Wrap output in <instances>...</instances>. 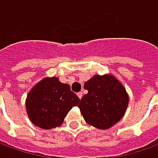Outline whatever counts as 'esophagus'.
Listing matches in <instances>:
<instances>
[{"label":"esophagus","mask_w":158,"mask_h":158,"mask_svg":"<svg viewBox=\"0 0 158 158\" xmlns=\"http://www.w3.org/2000/svg\"><path fill=\"white\" fill-rule=\"evenodd\" d=\"M77 96H79V99H81V98H82V96H83L82 92H79V93H78V94H77Z\"/></svg>","instance_id":"esophagus-1"}]
</instances>
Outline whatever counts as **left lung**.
Wrapping results in <instances>:
<instances>
[{"label":"left lung","instance_id":"8db88e82","mask_svg":"<svg viewBox=\"0 0 158 158\" xmlns=\"http://www.w3.org/2000/svg\"><path fill=\"white\" fill-rule=\"evenodd\" d=\"M84 87L88 93L82 97L79 107L88 124L107 129L123 117L129 96L115 77L95 75Z\"/></svg>","mask_w":158,"mask_h":158}]
</instances>
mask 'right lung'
Returning <instances> with one entry per match:
<instances>
[{
  "label": "right lung",
  "instance_id": "obj_1",
  "mask_svg": "<svg viewBox=\"0 0 158 158\" xmlns=\"http://www.w3.org/2000/svg\"><path fill=\"white\" fill-rule=\"evenodd\" d=\"M79 102L68 84L61 83L56 77L45 78L28 94L26 111L35 125L51 129L62 125L66 115Z\"/></svg>",
  "mask_w": 158,
  "mask_h": 158
}]
</instances>
